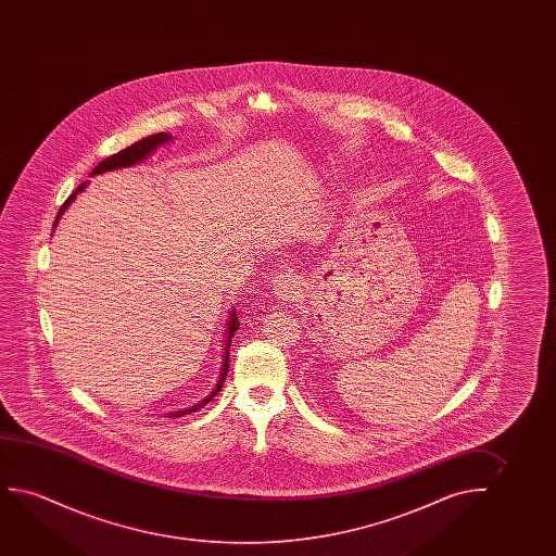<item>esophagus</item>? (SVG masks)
Listing matches in <instances>:
<instances>
[{
    "mask_svg": "<svg viewBox=\"0 0 556 556\" xmlns=\"http://www.w3.org/2000/svg\"><path fill=\"white\" fill-rule=\"evenodd\" d=\"M274 290L282 302H292L300 294V277L294 271H281L275 275Z\"/></svg>",
    "mask_w": 556,
    "mask_h": 556,
    "instance_id": "1",
    "label": "esophagus"
}]
</instances>
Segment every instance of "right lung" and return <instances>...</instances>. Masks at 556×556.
<instances>
[{"instance_id": "add662e5", "label": "right lung", "mask_w": 556, "mask_h": 556, "mask_svg": "<svg viewBox=\"0 0 556 556\" xmlns=\"http://www.w3.org/2000/svg\"><path fill=\"white\" fill-rule=\"evenodd\" d=\"M170 140H173V135H168V132H157V135H152V137L142 138V140H138V142L129 146V148H125L122 152L114 153V155H110L108 160L99 163L97 167L92 168L91 176L102 175V173H108V170H117V168H127L132 167V165H138L140 161L148 160V155L155 152L160 146L167 144ZM87 184H89V180L81 184V186H77L76 191L64 201V205L61 206V211H59L56 218H54L53 229L56 228V224L61 220L64 211L74 203L77 193H81V191L87 188ZM237 328H239V319H237L236 307H231V309H229L228 323H226V330H224V353H222L220 376H218V380H216V386H214L213 391H211L203 401H199L195 406L184 408V410L168 412V418H180V416H186V414L199 410V408H203L205 404L211 403L214 396L218 395V391H220L222 386H224V380H226V376H228L229 345H231V338L236 334Z\"/></svg>"}]
</instances>
